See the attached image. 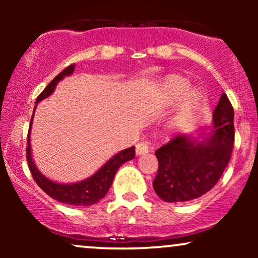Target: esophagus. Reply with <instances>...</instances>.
Returning a JSON list of instances; mask_svg holds the SVG:
<instances>
[{
	"mask_svg": "<svg viewBox=\"0 0 258 258\" xmlns=\"http://www.w3.org/2000/svg\"><path fill=\"white\" fill-rule=\"evenodd\" d=\"M149 150H150V148L148 147V144H146V143H138L137 146H136V154H137V155L139 156V155H144V154H147V153H149Z\"/></svg>",
	"mask_w": 258,
	"mask_h": 258,
	"instance_id": "obj_1",
	"label": "esophagus"
}]
</instances>
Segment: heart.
<instances>
[{
	"mask_svg": "<svg viewBox=\"0 0 258 258\" xmlns=\"http://www.w3.org/2000/svg\"><path fill=\"white\" fill-rule=\"evenodd\" d=\"M190 87V80L178 74L166 76L158 90V103L162 108L172 106L178 101L173 114L167 121L168 130H178L184 127L193 119L194 114L200 108L203 94L197 88Z\"/></svg>",
	"mask_w": 258,
	"mask_h": 258,
	"instance_id": "heart-1",
	"label": "heart"
}]
</instances>
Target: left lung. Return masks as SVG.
I'll use <instances>...</instances> for the list:
<instances>
[{
    "instance_id": "left-lung-1",
    "label": "left lung",
    "mask_w": 258,
    "mask_h": 258,
    "mask_svg": "<svg viewBox=\"0 0 258 258\" xmlns=\"http://www.w3.org/2000/svg\"><path fill=\"white\" fill-rule=\"evenodd\" d=\"M234 110L222 94L210 132L178 135L155 152L159 170L153 186L166 203L194 200L211 190L226 170L234 146Z\"/></svg>"
}]
</instances>
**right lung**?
Masks as SVG:
<instances>
[{"label":"right lung","instance_id":"1","mask_svg":"<svg viewBox=\"0 0 258 258\" xmlns=\"http://www.w3.org/2000/svg\"><path fill=\"white\" fill-rule=\"evenodd\" d=\"M75 70V64L69 65L67 69H64L60 74H58L54 79L49 82L44 90L41 92L40 96L37 97L36 104L43 100L47 97H49L54 92L55 87H57L58 82L61 81L65 76L72 75ZM34 108V114H35ZM34 114H32L30 127H29L28 133V148H26V159H28L29 168L30 172L34 177L35 182L37 185L46 194L53 198L54 200L59 201V203L67 204V205H75V206H90L97 204L100 199L105 197L108 193L109 188H110L112 179H114L115 174H116L117 170L122 164L126 161H130L135 158V147L127 148L115 154L112 158H110L108 161L103 165L102 167L93 173L88 178L80 180V182L75 183H58L54 180L47 178L43 173L38 171V168L35 165L34 160H32L31 155V144H30V131L32 126V119H34Z\"/></svg>","mask_w":258,"mask_h":258}]
</instances>
